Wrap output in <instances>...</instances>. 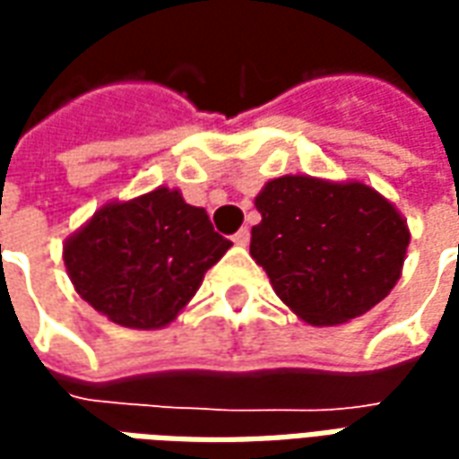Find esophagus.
Here are the masks:
<instances>
[{
	"instance_id": "34e87169",
	"label": "esophagus",
	"mask_w": 459,
	"mask_h": 459,
	"mask_svg": "<svg viewBox=\"0 0 459 459\" xmlns=\"http://www.w3.org/2000/svg\"><path fill=\"white\" fill-rule=\"evenodd\" d=\"M233 243H236V246H240V248H246V246H248V243H250V230L248 229H240L238 233L233 236Z\"/></svg>"
}]
</instances>
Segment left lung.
<instances>
[{"label": "left lung", "mask_w": 459, "mask_h": 459, "mask_svg": "<svg viewBox=\"0 0 459 459\" xmlns=\"http://www.w3.org/2000/svg\"><path fill=\"white\" fill-rule=\"evenodd\" d=\"M255 209L263 219L250 230V255L307 325L361 317L403 273L408 223L364 181L288 174L260 189Z\"/></svg>", "instance_id": "8db88e82"}]
</instances>
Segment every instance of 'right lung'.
<instances>
[{
	"instance_id": "add662e5",
	"label": "right lung",
	"mask_w": 459,
	"mask_h": 459,
	"mask_svg": "<svg viewBox=\"0 0 459 459\" xmlns=\"http://www.w3.org/2000/svg\"><path fill=\"white\" fill-rule=\"evenodd\" d=\"M233 243L179 189L157 186L130 201H108L64 243L75 292L130 329H161L177 319L201 280Z\"/></svg>"
}]
</instances>
